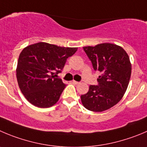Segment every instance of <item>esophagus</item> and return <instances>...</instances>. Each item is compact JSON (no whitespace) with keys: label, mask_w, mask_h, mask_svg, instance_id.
<instances>
[{"label":"esophagus","mask_w":147,"mask_h":147,"mask_svg":"<svg viewBox=\"0 0 147 147\" xmlns=\"http://www.w3.org/2000/svg\"><path fill=\"white\" fill-rule=\"evenodd\" d=\"M72 83L74 84H79V82H76V81H72Z\"/></svg>","instance_id":"1"}]
</instances>
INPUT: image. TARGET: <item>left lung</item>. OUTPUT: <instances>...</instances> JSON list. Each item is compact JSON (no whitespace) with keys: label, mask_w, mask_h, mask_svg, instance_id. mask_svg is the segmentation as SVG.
<instances>
[{"label":"left lung","mask_w":147,"mask_h":147,"mask_svg":"<svg viewBox=\"0 0 147 147\" xmlns=\"http://www.w3.org/2000/svg\"><path fill=\"white\" fill-rule=\"evenodd\" d=\"M94 71L101 73L98 85H90L89 92L81 96L84 107L102 112L117 104L123 97L131 74L129 57L123 47L112 43L84 47Z\"/></svg>","instance_id":"8db88e82"}]
</instances>
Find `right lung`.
<instances>
[{"label": "right lung", "instance_id": "1", "mask_svg": "<svg viewBox=\"0 0 147 147\" xmlns=\"http://www.w3.org/2000/svg\"><path fill=\"white\" fill-rule=\"evenodd\" d=\"M77 47H64L40 42L30 45L19 55L16 68L18 84L25 98L41 108L52 107L66 85L57 74Z\"/></svg>", "mask_w": 147, "mask_h": 147}]
</instances>
